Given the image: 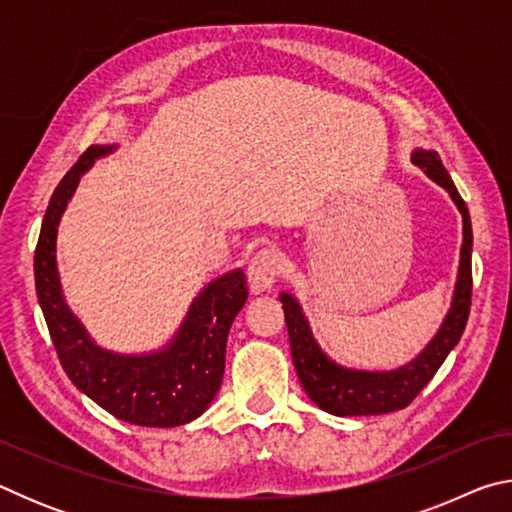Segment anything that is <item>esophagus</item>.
Returning <instances> with one entry per match:
<instances>
[{
    "label": "esophagus",
    "mask_w": 512,
    "mask_h": 512,
    "mask_svg": "<svg viewBox=\"0 0 512 512\" xmlns=\"http://www.w3.org/2000/svg\"><path fill=\"white\" fill-rule=\"evenodd\" d=\"M282 273V255L275 248L257 250L248 264V280L253 291H268Z\"/></svg>",
    "instance_id": "esophagus-1"
}]
</instances>
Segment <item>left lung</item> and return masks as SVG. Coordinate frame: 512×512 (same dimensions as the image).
<instances>
[{"label": "left lung", "mask_w": 512, "mask_h": 512, "mask_svg": "<svg viewBox=\"0 0 512 512\" xmlns=\"http://www.w3.org/2000/svg\"><path fill=\"white\" fill-rule=\"evenodd\" d=\"M413 164H418L424 173L445 187L458 210L463 214V246H461V266H458V280L452 298V307L440 325L438 334L429 341L418 357L386 372H370V370H352L334 363L327 354L320 350L305 314L298 305V300L282 293L280 302L284 309V320H287L289 341H291V357L296 366L298 379L311 402L318 404L320 409L339 415H381L400 411L409 406L424 386L429 384L431 377L436 375L438 368L443 366L447 354L454 350V345L461 341L463 329L467 325L472 305V223L467 205L458 194L454 180L449 178L447 169L440 162L436 151L415 149L411 155Z\"/></svg>", "instance_id": "left-lung-1"}]
</instances>
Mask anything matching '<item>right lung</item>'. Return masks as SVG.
Here are the masks:
<instances>
[{
  "label": "right lung",
  "instance_id": "obj_1",
  "mask_svg": "<svg viewBox=\"0 0 512 512\" xmlns=\"http://www.w3.org/2000/svg\"><path fill=\"white\" fill-rule=\"evenodd\" d=\"M112 151L115 146H90L51 196L33 259L38 302L60 366L81 393L137 427H180L198 418L219 393L230 325L248 298L246 275L237 268L207 284L167 348L153 354L99 348L60 291L56 232L83 173Z\"/></svg>",
  "mask_w": 512,
  "mask_h": 512
}]
</instances>
